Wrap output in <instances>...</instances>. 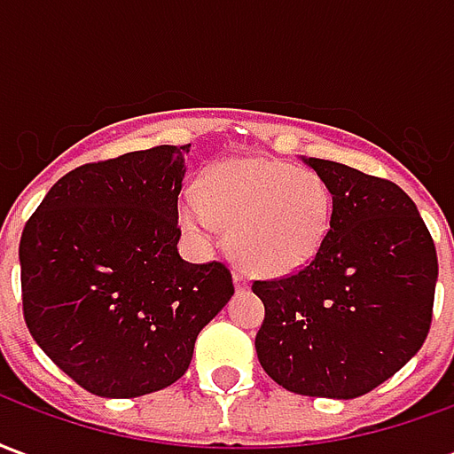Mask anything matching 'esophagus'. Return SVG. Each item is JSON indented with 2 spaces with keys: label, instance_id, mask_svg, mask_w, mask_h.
<instances>
[{
  "label": "esophagus",
  "instance_id": "34e87169",
  "mask_svg": "<svg viewBox=\"0 0 454 454\" xmlns=\"http://www.w3.org/2000/svg\"><path fill=\"white\" fill-rule=\"evenodd\" d=\"M233 282H236L238 292H243V289H247V285H250V279H247V275L243 270H236V272H233Z\"/></svg>",
  "mask_w": 454,
  "mask_h": 454
}]
</instances>
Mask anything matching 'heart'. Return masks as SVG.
<instances>
[{
    "label": "heart",
    "mask_w": 454,
    "mask_h": 454,
    "mask_svg": "<svg viewBox=\"0 0 454 454\" xmlns=\"http://www.w3.org/2000/svg\"><path fill=\"white\" fill-rule=\"evenodd\" d=\"M333 216L331 189L316 172L279 160H233L208 175L207 197L184 189L179 221L208 238L231 231L238 260L250 272L286 277L324 247Z\"/></svg>",
    "instance_id": "heart-1"
}]
</instances>
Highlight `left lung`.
Returning a JSON list of instances; mask_svg holds the SVG:
<instances>
[{
  "label": "left lung",
  "instance_id": "obj_1",
  "mask_svg": "<svg viewBox=\"0 0 454 454\" xmlns=\"http://www.w3.org/2000/svg\"><path fill=\"white\" fill-rule=\"evenodd\" d=\"M333 197L331 231L296 275L253 282L265 304L257 360L301 396L355 399L420 350L438 255L419 208L389 179L304 158Z\"/></svg>",
  "mask_w": 454,
  "mask_h": 454
}]
</instances>
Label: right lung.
<instances>
[{
	"label": "right lung",
	"instance_id": "obj_1",
	"mask_svg": "<svg viewBox=\"0 0 454 454\" xmlns=\"http://www.w3.org/2000/svg\"><path fill=\"white\" fill-rule=\"evenodd\" d=\"M189 145L74 168L28 218L24 318L38 348L82 389L133 399L187 372L199 331L233 296L223 262L177 253Z\"/></svg>",
	"mask_w": 454,
	"mask_h": 454
}]
</instances>
